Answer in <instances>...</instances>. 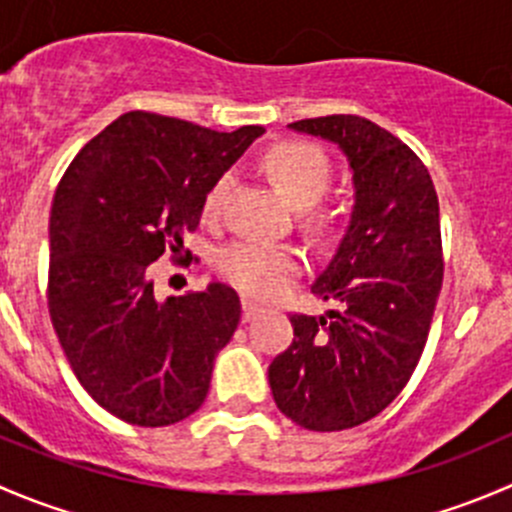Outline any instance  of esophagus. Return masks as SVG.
Returning <instances> with one entry per match:
<instances>
[{"label":"esophagus","instance_id":"1","mask_svg":"<svg viewBox=\"0 0 512 512\" xmlns=\"http://www.w3.org/2000/svg\"><path fill=\"white\" fill-rule=\"evenodd\" d=\"M262 312L260 304H255L252 299H242V322H252V319L257 317V314Z\"/></svg>","mask_w":512,"mask_h":512}]
</instances>
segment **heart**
<instances>
[{"label":"heart","instance_id":"1","mask_svg":"<svg viewBox=\"0 0 512 512\" xmlns=\"http://www.w3.org/2000/svg\"><path fill=\"white\" fill-rule=\"evenodd\" d=\"M265 168L282 195L294 208H309L327 190L332 168L322 148L312 143H280L265 158ZM230 175H220L208 190L203 213L218 215L223 198L230 188ZM218 267L232 285L255 297H272L282 292L304 270V255L292 245L267 240H237L223 247Z\"/></svg>","mask_w":512,"mask_h":512}]
</instances>
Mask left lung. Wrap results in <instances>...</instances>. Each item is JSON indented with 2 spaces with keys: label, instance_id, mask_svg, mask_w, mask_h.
Returning a JSON list of instances; mask_svg holds the SVG:
<instances>
[{
  "label": "left lung",
  "instance_id": "8db88e82",
  "mask_svg": "<svg viewBox=\"0 0 512 512\" xmlns=\"http://www.w3.org/2000/svg\"><path fill=\"white\" fill-rule=\"evenodd\" d=\"M287 128L342 151L354 205L312 282L342 312L294 314V342L267 376L277 409L297 426L344 431L381 414L421 359L443 282L438 198L416 153L366 118H307Z\"/></svg>",
  "mask_w": 512,
  "mask_h": 512
}]
</instances>
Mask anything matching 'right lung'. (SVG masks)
Instances as JSON below:
<instances>
[{
    "label": "right lung",
    "instance_id": "add662e5",
    "mask_svg": "<svg viewBox=\"0 0 512 512\" xmlns=\"http://www.w3.org/2000/svg\"><path fill=\"white\" fill-rule=\"evenodd\" d=\"M262 126L232 133L131 111L91 138L56 188L49 218V314L79 384L133 426L200 409L240 297L223 282L158 299L148 265L183 257L215 180Z\"/></svg>",
    "mask_w": 512,
    "mask_h": 512
}]
</instances>
